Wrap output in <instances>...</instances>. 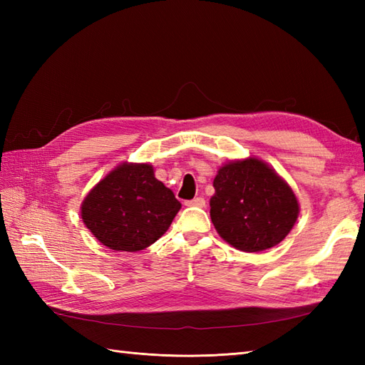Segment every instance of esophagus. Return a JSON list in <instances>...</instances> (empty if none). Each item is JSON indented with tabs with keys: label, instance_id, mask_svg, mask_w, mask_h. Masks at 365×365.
<instances>
[{
	"label": "esophagus",
	"instance_id": "1",
	"mask_svg": "<svg viewBox=\"0 0 365 365\" xmlns=\"http://www.w3.org/2000/svg\"><path fill=\"white\" fill-rule=\"evenodd\" d=\"M185 204H187L188 207H200V208H202V207H205V199L199 196V197H195L192 200H188V202H185Z\"/></svg>",
	"mask_w": 365,
	"mask_h": 365
}]
</instances>
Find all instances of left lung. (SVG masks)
Here are the masks:
<instances>
[{"instance_id": "obj_1", "label": "left lung", "mask_w": 365, "mask_h": 365, "mask_svg": "<svg viewBox=\"0 0 365 365\" xmlns=\"http://www.w3.org/2000/svg\"><path fill=\"white\" fill-rule=\"evenodd\" d=\"M213 187V226L222 240L240 251L259 252L273 247L297 222V196L262 160L246 158L221 166Z\"/></svg>"}]
</instances>
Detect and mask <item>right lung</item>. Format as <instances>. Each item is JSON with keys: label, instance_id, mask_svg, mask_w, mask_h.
<instances>
[{"label": "right lung", "instance_id": "1", "mask_svg": "<svg viewBox=\"0 0 365 365\" xmlns=\"http://www.w3.org/2000/svg\"><path fill=\"white\" fill-rule=\"evenodd\" d=\"M180 207L152 165L122 163L84 197L81 218L106 247L136 252L165 234Z\"/></svg>", "mask_w": 365, "mask_h": 365}]
</instances>
